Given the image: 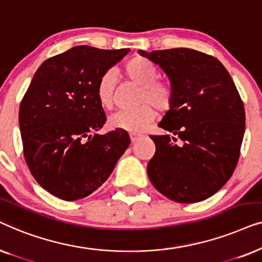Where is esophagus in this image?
I'll return each instance as SVG.
<instances>
[{
  "label": "esophagus",
  "mask_w": 262,
  "mask_h": 262,
  "mask_svg": "<svg viewBox=\"0 0 262 262\" xmlns=\"http://www.w3.org/2000/svg\"><path fill=\"white\" fill-rule=\"evenodd\" d=\"M139 138H141V135H139V134H130V139H131L132 143L137 142Z\"/></svg>",
  "instance_id": "34e87169"
}]
</instances>
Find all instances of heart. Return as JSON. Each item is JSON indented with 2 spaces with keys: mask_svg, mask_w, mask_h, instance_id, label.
<instances>
[{
  "mask_svg": "<svg viewBox=\"0 0 262 262\" xmlns=\"http://www.w3.org/2000/svg\"><path fill=\"white\" fill-rule=\"evenodd\" d=\"M123 73L127 80L139 87L137 103L135 110L119 111L108 119L112 130H121L138 134L155 119V110L167 112L174 102V89L167 81L159 80V71L151 60L142 56H135L123 67ZM117 80L113 71H105L96 83V98L100 106L111 110L114 103Z\"/></svg>",
  "mask_w": 262,
  "mask_h": 262,
  "instance_id": "heart-1",
  "label": "heart"
}]
</instances>
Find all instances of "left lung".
Returning <instances> with one entry per match:
<instances>
[{"label": "left lung", "instance_id": "left-lung-1", "mask_svg": "<svg viewBox=\"0 0 262 262\" xmlns=\"http://www.w3.org/2000/svg\"><path fill=\"white\" fill-rule=\"evenodd\" d=\"M139 55L157 64L174 89L173 106L159 124L172 136H150L156 146L146 168L150 181L177 203L210 198L234 173L245 135L234 81L217 58L192 49Z\"/></svg>", "mask_w": 262, "mask_h": 262}]
</instances>
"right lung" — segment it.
<instances>
[{
    "label": "right lung",
    "instance_id": "1",
    "mask_svg": "<svg viewBox=\"0 0 262 262\" xmlns=\"http://www.w3.org/2000/svg\"><path fill=\"white\" fill-rule=\"evenodd\" d=\"M128 51L75 46L46 59L32 78L19 111L24 156L38 184L57 198L92 194L130 145L126 131L95 134L106 123L96 83Z\"/></svg>",
    "mask_w": 262,
    "mask_h": 262
}]
</instances>
